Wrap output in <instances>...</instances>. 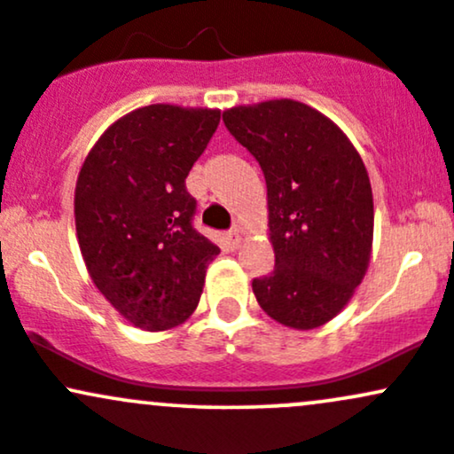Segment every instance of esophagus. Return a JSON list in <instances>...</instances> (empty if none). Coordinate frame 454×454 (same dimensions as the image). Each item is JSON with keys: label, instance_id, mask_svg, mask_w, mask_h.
Returning <instances> with one entry per match:
<instances>
[{"label": "esophagus", "instance_id": "esophagus-1", "mask_svg": "<svg viewBox=\"0 0 454 454\" xmlns=\"http://www.w3.org/2000/svg\"><path fill=\"white\" fill-rule=\"evenodd\" d=\"M240 242H242L240 231H238V229H231V231L227 233V245L231 248H238V247H240Z\"/></svg>", "mask_w": 454, "mask_h": 454}]
</instances>
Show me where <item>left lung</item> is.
Wrapping results in <instances>:
<instances>
[{
    "instance_id": "1",
    "label": "left lung",
    "mask_w": 454,
    "mask_h": 454,
    "mask_svg": "<svg viewBox=\"0 0 454 454\" xmlns=\"http://www.w3.org/2000/svg\"><path fill=\"white\" fill-rule=\"evenodd\" d=\"M223 121L266 177L275 270L253 279V294L279 325L318 329L370 264L374 203L362 155L329 116L294 99L233 106Z\"/></svg>"
}]
</instances>
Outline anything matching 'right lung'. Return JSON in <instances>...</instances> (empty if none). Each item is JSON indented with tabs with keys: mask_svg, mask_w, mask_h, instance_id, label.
I'll list each match as a JSON object with an SVG mask.
<instances>
[{
	"mask_svg": "<svg viewBox=\"0 0 454 454\" xmlns=\"http://www.w3.org/2000/svg\"><path fill=\"white\" fill-rule=\"evenodd\" d=\"M221 110L153 104L99 136L75 184V231L92 284L131 326L168 331L201 299L221 248L192 229L186 177Z\"/></svg>",
	"mask_w": 454,
	"mask_h": 454,
	"instance_id": "obj_1",
	"label": "right lung"
}]
</instances>
